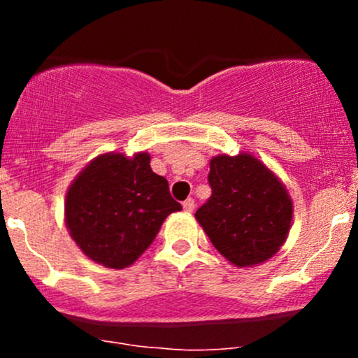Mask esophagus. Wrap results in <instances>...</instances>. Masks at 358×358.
I'll return each instance as SVG.
<instances>
[{
    "mask_svg": "<svg viewBox=\"0 0 358 358\" xmlns=\"http://www.w3.org/2000/svg\"><path fill=\"white\" fill-rule=\"evenodd\" d=\"M183 210L188 212V213H192L193 210H195V200H193V199L185 200V202H183Z\"/></svg>",
    "mask_w": 358,
    "mask_h": 358,
    "instance_id": "34e87169",
    "label": "esophagus"
}]
</instances>
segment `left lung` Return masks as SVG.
<instances>
[{"mask_svg": "<svg viewBox=\"0 0 358 358\" xmlns=\"http://www.w3.org/2000/svg\"><path fill=\"white\" fill-rule=\"evenodd\" d=\"M212 196L195 213L219 252L237 268L262 264L281 249L293 220L285 183L250 153L210 159Z\"/></svg>", "mask_w": 358, "mask_h": 358, "instance_id": "1", "label": "left lung"}]
</instances>
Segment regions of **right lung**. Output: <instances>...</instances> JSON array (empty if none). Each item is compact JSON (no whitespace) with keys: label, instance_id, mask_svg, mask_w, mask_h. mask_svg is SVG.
Returning a JSON list of instances; mask_svg holds the SVG:
<instances>
[{"label":"right lung","instance_id":"right-lung-1","mask_svg":"<svg viewBox=\"0 0 358 358\" xmlns=\"http://www.w3.org/2000/svg\"><path fill=\"white\" fill-rule=\"evenodd\" d=\"M139 151L102 153L73 178L65 195V225L79 249L97 264L124 269L155 241L170 213L182 210L165 176Z\"/></svg>","mask_w":358,"mask_h":358}]
</instances>
